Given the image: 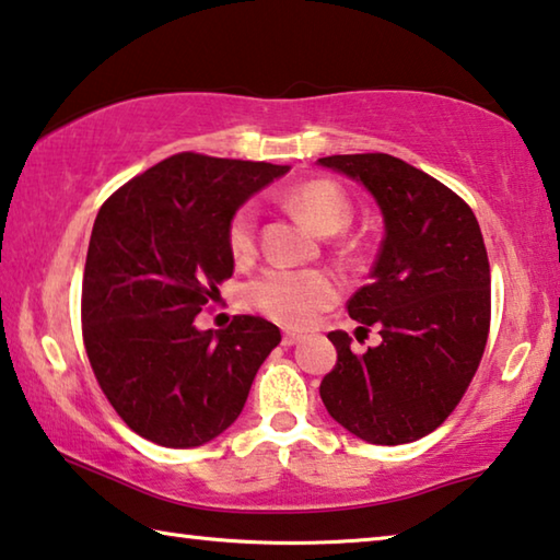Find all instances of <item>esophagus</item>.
I'll return each instance as SVG.
<instances>
[{
    "label": "esophagus",
    "mask_w": 560,
    "mask_h": 560,
    "mask_svg": "<svg viewBox=\"0 0 560 560\" xmlns=\"http://www.w3.org/2000/svg\"><path fill=\"white\" fill-rule=\"evenodd\" d=\"M299 341H301V334H294V331H287V334H283V339H281L283 346H294Z\"/></svg>",
    "instance_id": "esophagus-1"
}]
</instances>
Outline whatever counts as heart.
<instances>
[{
  "label": "heart",
  "instance_id": "obj_1",
  "mask_svg": "<svg viewBox=\"0 0 560 560\" xmlns=\"http://www.w3.org/2000/svg\"><path fill=\"white\" fill-rule=\"evenodd\" d=\"M283 203L318 234L349 224L351 203L334 182H306L283 194ZM229 252L248 259L256 246V209L246 203L229 221ZM339 296V281L324 269H266L246 287V304L283 326L304 328Z\"/></svg>",
  "mask_w": 560,
  "mask_h": 560
}]
</instances>
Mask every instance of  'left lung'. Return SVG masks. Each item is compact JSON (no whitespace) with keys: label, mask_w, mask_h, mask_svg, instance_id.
Masks as SVG:
<instances>
[{"label":"left lung","mask_w":560,"mask_h":560,"mask_svg":"<svg viewBox=\"0 0 560 560\" xmlns=\"http://www.w3.org/2000/svg\"><path fill=\"white\" fill-rule=\"evenodd\" d=\"M318 166L361 184L384 217L371 279L351 318L381 343L353 353L331 331L336 366L318 394L328 416L361 441L398 446L446 421L481 363L491 324V269L481 226L448 186L388 154L324 156Z\"/></svg>","instance_id":"left-lung-1"}]
</instances>
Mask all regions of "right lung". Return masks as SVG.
Wrapping results in <instances>:
<instances>
[{
    "instance_id": "add662e5",
    "label": "right lung",
    "mask_w": 560,
    "mask_h": 560,
    "mask_svg": "<svg viewBox=\"0 0 560 560\" xmlns=\"http://www.w3.org/2000/svg\"><path fill=\"white\" fill-rule=\"evenodd\" d=\"M291 166L174 154L114 191L96 214L82 283L86 357L139 436L194 448L232 425L281 341L261 316L194 326L234 273L229 221Z\"/></svg>"
}]
</instances>
